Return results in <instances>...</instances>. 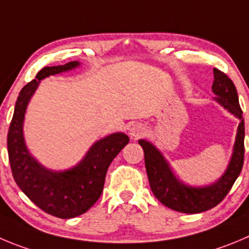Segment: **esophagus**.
Returning a JSON list of instances; mask_svg holds the SVG:
<instances>
[{
    "mask_svg": "<svg viewBox=\"0 0 249 249\" xmlns=\"http://www.w3.org/2000/svg\"><path fill=\"white\" fill-rule=\"evenodd\" d=\"M130 134H131L132 138H135V139L141 138V136L145 134V129H143L142 125L136 124L131 127V132H130Z\"/></svg>",
    "mask_w": 249,
    "mask_h": 249,
    "instance_id": "esophagus-1",
    "label": "esophagus"
}]
</instances>
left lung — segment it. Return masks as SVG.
I'll use <instances>...</instances> for the list:
<instances>
[{
  "label": "left lung",
  "instance_id": "1",
  "mask_svg": "<svg viewBox=\"0 0 249 249\" xmlns=\"http://www.w3.org/2000/svg\"><path fill=\"white\" fill-rule=\"evenodd\" d=\"M213 90L217 96L215 99L241 119L231 162L219 182L205 188L187 187L174 177L168 163L155 146L145 140L139 141L145 153L146 172L153 195L167 208L179 213H203L220 204L242 171L245 161V119L237 89L231 78L219 69H213Z\"/></svg>",
  "mask_w": 249,
  "mask_h": 249
}]
</instances>
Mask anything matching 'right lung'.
<instances>
[{
    "label": "right lung",
    "instance_id": "obj_1",
    "mask_svg": "<svg viewBox=\"0 0 249 249\" xmlns=\"http://www.w3.org/2000/svg\"><path fill=\"white\" fill-rule=\"evenodd\" d=\"M78 66L77 61L44 67L36 80L22 88L7 135L8 159L15 182L39 209L60 219H72L88 210L103 192L106 174L111 161L127 145L129 138L117 132L97 141L75 168L51 172L28 153L23 140V119L27 104L40 80Z\"/></svg>",
    "mask_w": 249,
    "mask_h": 249
}]
</instances>
